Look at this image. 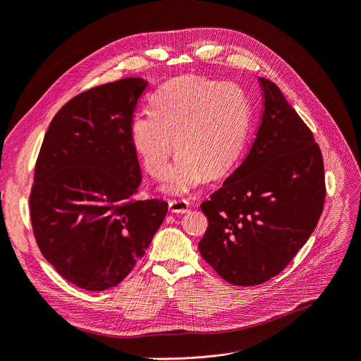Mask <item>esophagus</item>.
<instances>
[{"mask_svg": "<svg viewBox=\"0 0 361 361\" xmlns=\"http://www.w3.org/2000/svg\"><path fill=\"white\" fill-rule=\"evenodd\" d=\"M169 211L176 212V214H184V212H189V202L188 201H169Z\"/></svg>", "mask_w": 361, "mask_h": 361, "instance_id": "obj_1", "label": "esophagus"}]
</instances>
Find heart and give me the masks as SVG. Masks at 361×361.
Instances as JSON below:
<instances>
[{
  "instance_id": "heart-1",
  "label": "heart",
  "mask_w": 361,
  "mask_h": 361,
  "mask_svg": "<svg viewBox=\"0 0 361 361\" xmlns=\"http://www.w3.org/2000/svg\"><path fill=\"white\" fill-rule=\"evenodd\" d=\"M250 104L243 89L202 77H181L159 89L150 114L130 123V142L156 180L168 172L172 142L178 156L166 190L185 193L226 176L243 154Z\"/></svg>"
}]
</instances>
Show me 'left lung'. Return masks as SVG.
I'll use <instances>...</instances> for the list:
<instances>
[{
  "label": "left lung",
  "instance_id": "obj_1",
  "mask_svg": "<svg viewBox=\"0 0 361 361\" xmlns=\"http://www.w3.org/2000/svg\"><path fill=\"white\" fill-rule=\"evenodd\" d=\"M263 114L251 149L201 204L208 229L204 260L233 286H257L281 272L306 244L326 197L322 150L279 87L260 77Z\"/></svg>",
  "mask_w": 361,
  "mask_h": 361
}]
</instances>
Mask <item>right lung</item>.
<instances>
[{"mask_svg":"<svg viewBox=\"0 0 361 361\" xmlns=\"http://www.w3.org/2000/svg\"><path fill=\"white\" fill-rule=\"evenodd\" d=\"M147 82L92 87L53 117L30 195L37 245L61 276L89 291L116 287L145 255L168 204L137 201L141 169L130 123Z\"/></svg>","mask_w":361,"mask_h":361,"instance_id":"1","label":"right lung"}]
</instances>
